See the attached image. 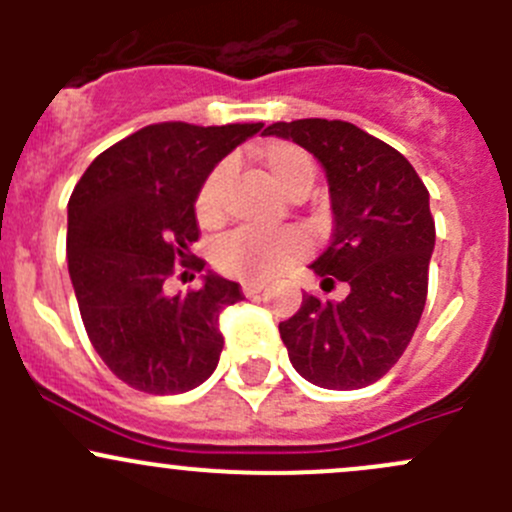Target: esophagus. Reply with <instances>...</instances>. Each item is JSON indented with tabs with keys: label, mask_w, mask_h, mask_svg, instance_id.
I'll list each match as a JSON object with an SVG mask.
<instances>
[{
	"label": "esophagus",
	"mask_w": 512,
	"mask_h": 512,
	"mask_svg": "<svg viewBox=\"0 0 512 512\" xmlns=\"http://www.w3.org/2000/svg\"><path fill=\"white\" fill-rule=\"evenodd\" d=\"M262 289H265L262 282H242V294H245V297H257Z\"/></svg>",
	"instance_id": "obj_1"
}]
</instances>
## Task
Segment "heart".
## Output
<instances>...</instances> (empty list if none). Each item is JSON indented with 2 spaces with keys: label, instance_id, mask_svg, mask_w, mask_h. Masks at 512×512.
<instances>
[{
  "label": "heart",
  "instance_id": "b5f03b06",
  "mask_svg": "<svg viewBox=\"0 0 512 512\" xmlns=\"http://www.w3.org/2000/svg\"><path fill=\"white\" fill-rule=\"evenodd\" d=\"M257 160L272 183L282 193L294 198L299 193H307L314 183V163L294 143L270 141L257 151ZM225 178L227 168L220 165L200 188L195 200V215L203 227H213L223 220L225 210ZM307 255V240L304 235L292 230L265 232V230H237L225 237L215 250V262L227 275L245 282H262L285 272L289 265Z\"/></svg>",
  "mask_w": 512,
  "mask_h": 512
}]
</instances>
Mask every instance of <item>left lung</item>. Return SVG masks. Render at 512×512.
<instances>
[{"label": "left lung", "instance_id": "left-lung-1", "mask_svg": "<svg viewBox=\"0 0 512 512\" xmlns=\"http://www.w3.org/2000/svg\"><path fill=\"white\" fill-rule=\"evenodd\" d=\"M265 133L322 163L334 232L309 270L322 287L349 285L342 302L304 294L299 312L280 322L289 361L322 389L374 384L409 347L426 304L436 245L426 185L396 148L354 123L302 118L272 123Z\"/></svg>", "mask_w": 512, "mask_h": 512}]
</instances>
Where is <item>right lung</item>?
<instances>
[{
  "mask_svg": "<svg viewBox=\"0 0 512 512\" xmlns=\"http://www.w3.org/2000/svg\"><path fill=\"white\" fill-rule=\"evenodd\" d=\"M262 123H156L86 168L69 200L66 260L81 319L103 364L146 394L203 384L223 352L220 314L237 282L205 272L203 287L170 294L173 265L198 240L195 200L215 165Z\"/></svg>",
  "mask_w": 512,
  "mask_h": 512,
  "instance_id": "right-lung-1",
  "label": "right lung"
}]
</instances>
